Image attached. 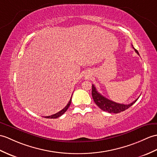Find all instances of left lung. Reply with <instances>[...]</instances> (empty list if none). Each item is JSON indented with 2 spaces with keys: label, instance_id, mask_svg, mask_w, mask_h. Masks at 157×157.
Instances as JSON below:
<instances>
[{
  "label": "left lung",
  "instance_id": "left-lung-1",
  "mask_svg": "<svg viewBox=\"0 0 157 157\" xmlns=\"http://www.w3.org/2000/svg\"><path fill=\"white\" fill-rule=\"evenodd\" d=\"M134 49L138 55H139L138 51L136 49L134 48ZM92 98L94 102L96 103V104L101 109V110L109 113H115V114H117V113H120L126 110V109H128L131 106V105H132L134 103H135L137 101V100L138 99V98L136 100H135L133 101V102L130 103L129 104L116 103L115 101L108 100V98H105L102 95H101V94L96 90V87L94 85H92Z\"/></svg>",
  "mask_w": 157,
  "mask_h": 157
}]
</instances>
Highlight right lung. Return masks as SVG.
I'll use <instances>...</instances> for the list:
<instances>
[{
    "instance_id": "add662e5",
    "label": "right lung",
    "mask_w": 157,
    "mask_h": 157,
    "mask_svg": "<svg viewBox=\"0 0 157 157\" xmlns=\"http://www.w3.org/2000/svg\"><path fill=\"white\" fill-rule=\"evenodd\" d=\"M71 98H72V96H71ZM71 98H70V101H69L68 104H67L66 106H65L63 109H62V110L61 111H59V112L56 113V114H53L52 116H45V118H59V116H61V115H63L64 113L67 111V110L68 109V108L70 107V105L71 104Z\"/></svg>"
}]
</instances>
